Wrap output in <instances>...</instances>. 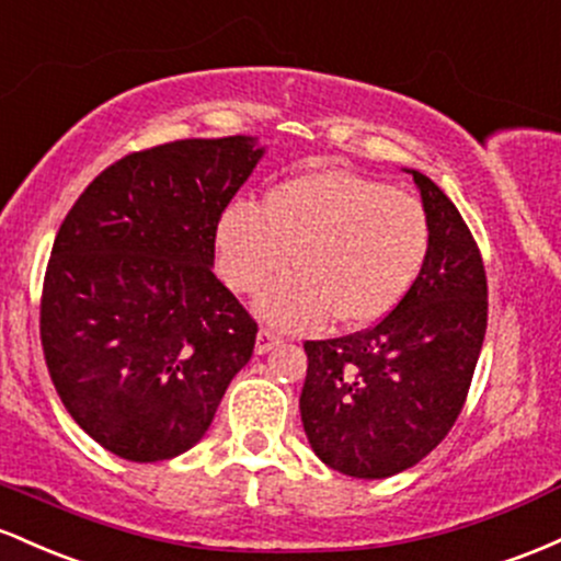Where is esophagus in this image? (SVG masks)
<instances>
[{"label":"esophagus","instance_id":"34e87169","mask_svg":"<svg viewBox=\"0 0 561 561\" xmlns=\"http://www.w3.org/2000/svg\"><path fill=\"white\" fill-rule=\"evenodd\" d=\"M280 344H283V336H278L275 331L262 329L260 333H256V355H264V352L280 347Z\"/></svg>","mask_w":561,"mask_h":561}]
</instances>
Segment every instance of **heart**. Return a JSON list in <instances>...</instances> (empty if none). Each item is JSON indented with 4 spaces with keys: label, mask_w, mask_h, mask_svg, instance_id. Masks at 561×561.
<instances>
[{
    "label": "heart",
    "mask_w": 561,
    "mask_h": 561,
    "mask_svg": "<svg viewBox=\"0 0 561 561\" xmlns=\"http://www.w3.org/2000/svg\"><path fill=\"white\" fill-rule=\"evenodd\" d=\"M424 204L383 182L325 167L280 182L262 209L236 204L217 228L219 273L254 294L291 256L297 273L270 283L256 312L280 329H314L333 312L368 325L392 312L430 251Z\"/></svg>",
    "instance_id": "1"
}]
</instances>
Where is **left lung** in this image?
<instances>
[{
	"mask_svg": "<svg viewBox=\"0 0 561 561\" xmlns=\"http://www.w3.org/2000/svg\"><path fill=\"white\" fill-rule=\"evenodd\" d=\"M430 251L392 312L350 336L305 342L299 411L314 456L357 480H383L437 448L467 402L488 329V278L453 201L413 172Z\"/></svg>",
	"mask_w": 561,
	"mask_h": 561,
	"instance_id": "8db88e82",
	"label": "left lung"
}]
</instances>
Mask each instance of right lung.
Here are the masks:
<instances>
[{
  "mask_svg": "<svg viewBox=\"0 0 561 561\" xmlns=\"http://www.w3.org/2000/svg\"><path fill=\"white\" fill-rule=\"evenodd\" d=\"M262 153L243 135L137 150L62 219L42 288L44 360L66 411L118 458L191 450L254 352V318L211 264L219 217Z\"/></svg>",
  "mask_w": 561,
  "mask_h": 561,
  "instance_id": "right-lung-1",
  "label": "right lung"
}]
</instances>
